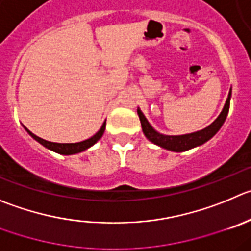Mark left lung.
Wrapping results in <instances>:
<instances>
[{
  "instance_id": "8db88e82",
  "label": "left lung",
  "mask_w": 251,
  "mask_h": 251,
  "mask_svg": "<svg viewBox=\"0 0 251 251\" xmlns=\"http://www.w3.org/2000/svg\"><path fill=\"white\" fill-rule=\"evenodd\" d=\"M230 97L231 89L229 90L228 99H226V105H224L222 112L219 114V116L215 119L214 123L210 124L208 127L203 128V130L201 131H197V132L186 133V135H178V136H170V135L160 133L150 125V123L147 121V119L145 118V115L142 114L141 110L137 109V114H139L140 121H141L142 131H144L145 136H146L152 144L157 145V146L162 147V149L170 150V151L183 152L187 151V150L193 149V147L201 146V145H203L204 142H207L208 140L212 139L215 133L219 131V128L222 127V125H223L224 121H226V116H228L229 105H230Z\"/></svg>"
}]
</instances>
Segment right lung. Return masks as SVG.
Listing matches in <instances>:
<instances>
[{"mask_svg":"<svg viewBox=\"0 0 251 251\" xmlns=\"http://www.w3.org/2000/svg\"><path fill=\"white\" fill-rule=\"evenodd\" d=\"M105 126H106V121H105V123L102 124L101 128H100V130L98 131V132L95 133L94 136H91L90 139L85 140V141L75 142V144H57V142L47 141V140H43V139H41V137L36 136V135L30 132V131L28 130L27 127H25V131H27V132L29 133L30 136L33 137V139L36 140V141H38L41 145H43V146L46 147V149L51 150V151L57 152V153H59V154H74V153H79V152L85 151L86 149L91 147L94 144H97V142L99 141L100 139H101L102 135H104Z\"/></svg>","mask_w":251,"mask_h":251,"instance_id":"right-lung-1","label":"right lung"}]
</instances>
